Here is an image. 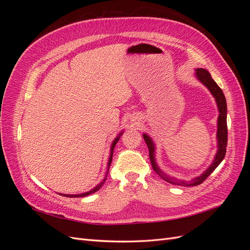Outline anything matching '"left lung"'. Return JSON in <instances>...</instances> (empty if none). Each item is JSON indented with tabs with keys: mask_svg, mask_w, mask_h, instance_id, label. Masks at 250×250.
Returning a JSON list of instances; mask_svg holds the SVG:
<instances>
[{
	"mask_svg": "<svg viewBox=\"0 0 250 250\" xmlns=\"http://www.w3.org/2000/svg\"><path fill=\"white\" fill-rule=\"evenodd\" d=\"M196 77H197L200 82H202L206 85L209 92L215 97L218 109H219V117H218V131H217V139H218V152L215 156V160L209 166V168L201 174L200 176L195 177L192 180L184 181L178 180L175 178H172L168 176L167 174H165L160 168L157 167V165L154 160V144L146 133L143 134L144 140H145L148 149H149V158L151 162V166H152L153 170L157 173V175H160L165 181H167L169 184L176 185L180 187H194L202 184L210 174L213 172L220 163L223 161V158L226 153V146H228V123H226V113H228V106H226V100L225 96L222 92V89L218 86L217 83L211 78L210 74L204 69H197L196 70Z\"/></svg>",
	"mask_w": 250,
	"mask_h": 250,
	"instance_id": "left-lung-1",
	"label": "left lung"
}]
</instances>
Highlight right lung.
<instances>
[{
    "mask_svg": "<svg viewBox=\"0 0 250 250\" xmlns=\"http://www.w3.org/2000/svg\"><path fill=\"white\" fill-rule=\"evenodd\" d=\"M122 134V133H120L119 134V137L118 138H116V140L112 142V145H111V149H110V156H109V161H108V170H109V166H110V164H111V161H112V153H113V149H115V146H116V144L118 143V141H119V139H120V135ZM108 170H107V173H108ZM106 177H107V174H106ZM106 177L104 178V180L103 181H101V183L98 185L96 188H94L93 190H90V191H88V192H86V193H83V194H78V195H66V194H64L63 196H66V197H84V196H87V195H90V194H93V193H95V192H97L98 190H100V188L103 186V184L105 183V180H106Z\"/></svg>",
    "mask_w": 250,
    "mask_h": 250,
    "instance_id": "obj_1",
    "label": "right lung"
}]
</instances>
